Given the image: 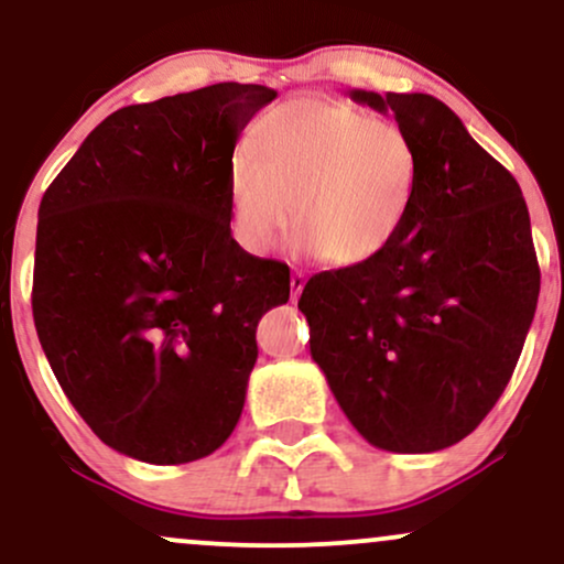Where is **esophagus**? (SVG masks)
Masks as SVG:
<instances>
[{"label":"esophagus","instance_id":"34e87169","mask_svg":"<svg viewBox=\"0 0 564 564\" xmlns=\"http://www.w3.org/2000/svg\"><path fill=\"white\" fill-rule=\"evenodd\" d=\"M304 283H307V275H304L302 270H294V273H291V302L300 300Z\"/></svg>","mask_w":564,"mask_h":564}]
</instances>
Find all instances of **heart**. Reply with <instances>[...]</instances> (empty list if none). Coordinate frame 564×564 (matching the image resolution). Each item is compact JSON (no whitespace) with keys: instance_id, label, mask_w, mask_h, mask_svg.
<instances>
[{"instance_id":"1","label":"heart","mask_w":564,"mask_h":564,"mask_svg":"<svg viewBox=\"0 0 564 564\" xmlns=\"http://www.w3.org/2000/svg\"><path fill=\"white\" fill-rule=\"evenodd\" d=\"M419 159L392 121L341 100L302 97L257 121L249 153L232 159V230L249 251H270L289 230L336 268L384 254L416 200Z\"/></svg>"}]
</instances>
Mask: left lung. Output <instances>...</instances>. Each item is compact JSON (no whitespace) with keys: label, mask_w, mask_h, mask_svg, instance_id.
I'll list each match as a JSON object with an SVG mask.
<instances>
[{"label":"left lung","mask_w":564,"mask_h":564,"mask_svg":"<svg viewBox=\"0 0 564 564\" xmlns=\"http://www.w3.org/2000/svg\"><path fill=\"white\" fill-rule=\"evenodd\" d=\"M419 159L416 200L384 254L323 270L300 296L310 352L368 443L432 453L507 390L541 291L520 185L437 97L352 89Z\"/></svg>","instance_id":"obj_1"}]
</instances>
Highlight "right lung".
<instances>
[{
    "instance_id": "obj_1",
    "label": "right lung",
    "mask_w": 564,
    "mask_h": 564,
    "mask_svg": "<svg viewBox=\"0 0 564 564\" xmlns=\"http://www.w3.org/2000/svg\"><path fill=\"white\" fill-rule=\"evenodd\" d=\"M275 89L223 82L97 124L39 204L34 323L89 430L145 464L215 453L241 419L257 323L291 275L230 232L232 151Z\"/></svg>"
}]
</instances>
